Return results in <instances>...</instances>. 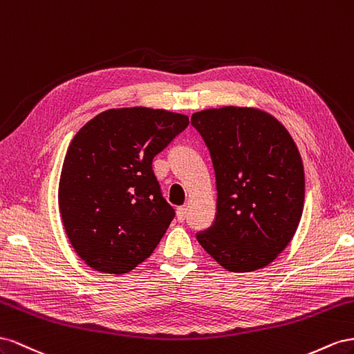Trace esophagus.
I'll return each instance as SVG.
<instances>
[{"label": "esophagus", "mask_w": 354, "mask_h": 354, "mask_svg": "<svg viewBox=\"0 0 354 354\" xmlns=\"http://www.w3.org/2000/svg\"><path fill=\"white\" fill-rule=\"evenodd\" d=\"M176 218L179 222H183L187 218V207L185 206H180L176 209Z\"/></svg>", "instance_id": "esophagus-1"}]
</instances>
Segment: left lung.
<instances>
[{
  "mask_svg": "<svg viewBox=\"0 0 354 354\" xmlns=\"http://www.w3.org/2000/svg\"><path fill=\"white\" fill-rule=\"evenodd\" d=\"M216 176V218L197 240L221 267H267L294 239L304 209V166L280 121L252 106L194 113Z\"/></svg>",
  "mask_w": 354,
  "mask_h": 354,
  "instance_id": "1",
  "label": "left lung"
}]
</instances>
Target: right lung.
Wrapping results in <instances>:
<instances>
[{"label":"right lung","mask_w":354,"mask_h":354,"mask_svg":"<svg viewBox=\"0 0 354 354\" xmlns=\"http://www.w3.org/2000/svg\"><path fill=\"white\" fill-rule=\"evenodd\" d=\"M188 123V115L166 109L113 108L71 140L59 212L71 246L90 268L124 274L153 254L175 216L153 158Z\"/></svg>","instance_id":"1"}]
</instances>
